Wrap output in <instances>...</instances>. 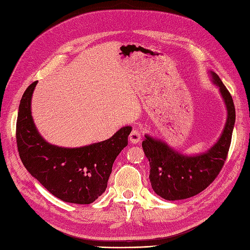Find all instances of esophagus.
<instances>
[{
	"instance_id": "obj_1",
	"label": "esophagus",
	"mask_w": 250,
	"mask_h": 250,
	"mask_svg": "<svg viewBox=\"0 0 250 250\" xmlns=\"http://www.w3.org/2000/svg\"><path fill=\"white\" fill-rule=\"evenodd\" d=\"M142 140V131L139 128H133L129 135V141L132 144H139Z\"/></svg>"
}]
</instances>
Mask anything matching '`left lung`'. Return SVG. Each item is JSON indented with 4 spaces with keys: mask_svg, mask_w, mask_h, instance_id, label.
Returning <instances> with one entry per match:
<instances>
[{
    "mask_svg": "<svg viewBox=\"0 0 250 250\" xmlns=\"http://www.w3.org/2000/svg\"><path fill=\"white\" fill-rule=\"evenodd\" d=\"M209 73L211 81L219 87L228 111L225 129L216 144L200 155L187 156L148 134L142 143L149 161L151 187L166 200H184L202 192L218 176L229 152L235 124L234 103L219 76L211 71Z\"/></svg>",
    "mask_w": 250,
    "mask_h": 250,
    "instance_id": "obj_1",
    "label": "left lung"
}]
</instances>
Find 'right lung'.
<instances>
[{
  "label": "right lung",
  "mask_w": 250,
  "mask_h": 250,
  "mask_svg": "<svg viewBox=\"0 0 250 250\" xmlns=\"http://www.w3.org/2000/svg\"><path fill=\"white\" fill-rule=\"evenodd\" d=\"M37 82L26 88L20 101L16 140L23 166L51 194L67 203L90 204L107 188L117 156L128 145L131 126L94 144L64 148L49 144L39 133L31 114V99Z\"/></svg>",
  "instance_id": "obj_1"
}]
</instances>
